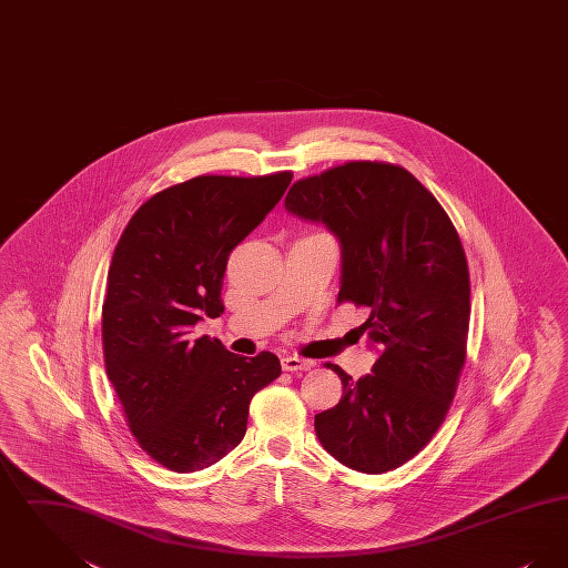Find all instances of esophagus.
<instances>
[{"label": "esophagus", "mask_w": 568, "mask_h": 568, "mask_svg": "<svg viewBox=\"0 0 568 568\" xmlns=\"http://www.w3.org/2000/svg\"><path fill=\"white\" fill-rule=\"evenodd\" d=\"M281 366H283L285 373H297V371H311L313 368V364L308 359H302L297 355H285L281 359Z\"/></svg>", "instance_id": "34e87169"}]
</instances>
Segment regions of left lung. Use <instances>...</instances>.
Returning <instances> with one entry per match:
<instances>
[{
    "label": "left lung",
    "instance_id": "obj_1",
    "mask_svg": "<svg viewBox=\"0 0 568 568\" xmlns=\"http://www.w3.org/2000/svg\"><path fill=\"white\" fill-rule=\"evenodd\" d=\"M285 209L324 221L343 248L338 304L368 308L359 332L377 349L373 375L343 381L315 415L325 449L359 473L417 456L447 417L466 359L470 276L445 209L403 165L347 162L300 179Z\"/></svg>",
    "mask_w": 568,
    "mask_h": 568
}]
</instances>
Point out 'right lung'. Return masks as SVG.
Masks as SVG:
<instances>
[{"mask_svg":"<svg viewBox=\"0 0 568 568\" xmlns=\"http://www.w3.org/2000/svg\"><path fill=\"white\" fill-rule=\"evenodd\" d=\"M292 176L202 174L172 185L135 211L112 253L106 375L138 445L168 470H202L230 454L246 433L251 398L281 375L274 353L246 359L216 338H193L191 325L223 313L232 248Z\"/></svg>","mask_w":568,"mask_h":568,"instance_id":"right-lung-1","label":"right lung"}]
</instances>
